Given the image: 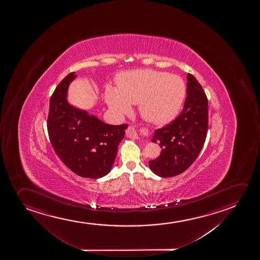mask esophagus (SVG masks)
<instances>
[{"label": "esophagus", "mask_w": 260, "mask_h": 260, "mask_svg": "<svg viewBox=\"0 0 260 260\" xmlns=\"http://www.w3.org/2000/svg\"><path fill=\"white\" fill-rule=\"evenodd\" d=\"M125 134H126V135H127L128 137H130V138H138V135H137L136 130H135L134 126H129L126 132H125Z\"/></svg>", "instance_id": "1"}]
</instances>
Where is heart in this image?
I'll list each match as a JSON object with an SVG mask.
<instances>
[{"label":"heart","mask_w":260,"mask_h":260,"mask_svg":"<svg viewBox=\"0 0 260 260\" xmlns=\"http://www.w3.org/2000/svg\"><path fill=\"white\" fill-rule=\"evenodd\" d=\"M187 93L186 84L178 75L152 70H135L118 78V87L107 86L105 100L117 117L138 104L142 118L165 125L176 118Z\"/></svg>","instance_id":"heart-1"}]
</instances>
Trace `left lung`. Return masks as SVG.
Segmentation results:
<instances>
[{"label":"left lung","mask_w":260,"mask_h":260,"mask_svg":"<svg viewBox=\"0 0 260 260\" xmlns=\"http://www.w3.org/2000/svg\"><path fill=\"white\" fill-rule=\"evenodd\" d=\"M187 79L183 110L170 124L156 130L151 140L162 148L159 156L149 162L153 173L160 177L176 176L186 171L197 159L207 135V96L192 74Z\"/></svg>","instance_id":"left-lung-1"}]
</instances>
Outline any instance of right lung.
Here are the masks:
<instances>
[{
    "label": "right lung",
    "mask_w": 260,
    "mask_h": 260,
    "mask_svg": "<svg viewBox=\"0 0 260 260\" xmlns=\"http://www.w3.org/2000/svg\"><path fill=\"white\" fill-rule=\"evenodd\" d=\"M71 73L57 85L50 98L47 127L56 155L79 176L98 179L110 173L127 124H105L70 105L66 100Z\"/></svg>",
    "instance_id": "obj_1"
}]
</instances>
